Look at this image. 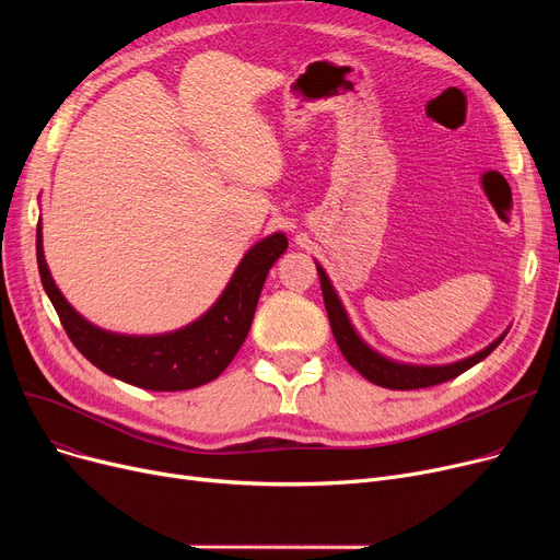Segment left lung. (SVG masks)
<instances>
[{
	"mask_svg": "<svg viewBox=\"0 0 560 560\" xmlns=\"http://www.w3.org/2000/svg\"><path fill=\"white\" fill-rule=\"evenodd\" d=\"M317 265V275H319V285H322V295H325V306H327V315L331 322V331L334 338L342 351V357L347 359V363L354 368L357 372H361L372 384L381 386V388H390V390H418V388H429L435 384H443V381H450L458 374H463L465 370H469L472 365L481 363L490 351L504 340V336L509 334V329L497 336L490 345H486L483 349H479L477 354L465 357L460 361L454 363H443V365H422V363H404V361H395L386 354H381L374 347H370L361 334L357 331V327L351 325V319L338 298V292L329 279V275L325 272L319 262Z\"/></svg>",
	"mask_w": 560,
	"mask_h": 560,
	"instance_id": "1",
	"label": "left lung"
}]
</instances>
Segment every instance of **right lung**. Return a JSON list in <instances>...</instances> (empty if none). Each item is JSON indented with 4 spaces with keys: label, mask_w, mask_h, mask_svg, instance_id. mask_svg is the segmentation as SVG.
<instances>
[{
    "label": "right lung",
    "mask_w": 560,
    "mask_h": 560,
    "mask_svg": "<svg viewBox=\"0 0 560 560\" xmlns=\"http://www.w3.org/2000/svg\"><path fill=\"white\" fill-rule=\"evenodd\" d=\"M285 249V233H270L247 249L215 304L190 325L167 334L129 336L106 331L74 311L47 268L43 222L36 229L40 281L74 347L104 374L159 393L199 388L226 370L249 334L262 283Z\"/></svg>",
    "instance_id": "obj_1"
}]
</instances>
